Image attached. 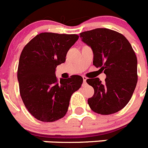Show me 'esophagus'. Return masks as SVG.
I'll return each mask as SVG.
<instances>
[{"instance_id": "34e87169", "label": "esophagus", "mask_w": 148, "mask_h": 148, "mask_svg": "<svg viewBox=\"0 0 148 148\" xmlns=\"http://www.w3.org/2000/svg\"><path fill=\"white\" fill-rule=\"evenodd\" d=\"M83 80H84V84H86V80H87V77L85 76H83Z\"/></svg>"}]
</instances>
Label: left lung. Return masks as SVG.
<instances>
[{
    "label": "left lung",
    "mask_w": 148,
    "mask_h": 148,
    "mask_svg": "<svg viewBox=\"0 0 148 148\" xmlns=\"http://www.w3.org/2000/svg\"><path fill=\"white\" fill-rule=\"evenodd\" d=\"M80 37L92 49L93 64L106 74L105 84L98 77L86 80L94 89V95L88 99V104L97 114L108 115L117 112L130 101L137 84L135 52L122 34L108 28L82 32Z\"/></svg>",
    "instance_id": "obj_1"
}]
</instances>
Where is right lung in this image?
<instances>
[{
    "label": "right lung",
    "instance_id": "right-lung-1",
    "mask_svg": "<svg viewBox=\"0 0 148 148\" xmlns=\"http://www.w3.org/2000/svg\"><path fill=\"white\" fill-rule=\"evenodd\" d=\"M77 34L40 33L22 49L17 77L19 92L28 112L42 122H54L68 111L71 96L83 84V77H56L57 65L65 62L67 53Z\"/></svg>",
    "mask_w": 148,
    "mask_h": 148
}]
</instances>
